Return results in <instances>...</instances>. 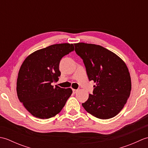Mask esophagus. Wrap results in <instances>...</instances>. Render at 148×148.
<instances>
[{
    "label": "esophagus",
    "mask_w": 148,
    "mask_h": 148,
    "mask_svg": "<svg viewBox=\"0 0 148 148\" xmlns=\"http://www.w3.org/2000/svg\"><path fill=\"white\" fill-rule=\"evenodd\" d=\"M72 92H73V93H76L77 92V90L73 89V90H72Z\"/></svg>",
    "instance_id": "obj_1"
}]
</instances>
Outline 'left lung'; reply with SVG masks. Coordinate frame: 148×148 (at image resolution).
I'll list each match as a JSON object with an SVG mask.
<instances>
[{
  "label": "left lung",
  "mask_w": 148,
  "mask_h": 148,
  "mask_svg": "<svg viewBox=\"0 0 148 148\" xmlns=\"http://www.w3.org/2000/svg\"><path fill=\"white\" fill-rule=\"evenodd\" d=\"M74 46L76 54L83 59L89 80L96 83L83 107L97 118L114 117L130 95L131 78L126 64L101 46L79 42Z\"/></svg>",
  "instance_id": "obj_1"
}]
</instances>
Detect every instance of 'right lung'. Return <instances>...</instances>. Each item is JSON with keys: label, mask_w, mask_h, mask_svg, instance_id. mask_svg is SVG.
Here are the masks:
<instances>
[{"label": "right lung", "mask_w": 148, "mask_h": 148, "mask_svg": "<svg viewBox=\"0 0 148 148\" xmlns=\"http://www.w3.org/2000/svg\"><path fill=\"white\" fill-rule=\"evenodd\" d=\"M74 49L72 44L51 45L30 54L22 64L17 79V95L25 108L35 117H53L62 111L71 95V88L54 87L52 83L56 82L61 74V59Z\"/></svg>", "instance_id": "1"}]
</instances>
